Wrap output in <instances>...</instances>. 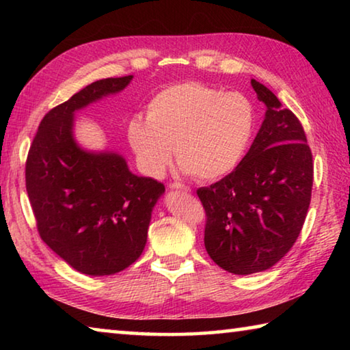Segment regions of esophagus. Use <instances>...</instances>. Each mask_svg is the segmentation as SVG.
<instances>
[{
    "mask_svg": "<svg viewBox=\"0 0 350 350\" xmlns=\"http://www.w3.org/2000/svg\"><path fill=\"white\" fill-rule=\"evenodd\" d=\"M170 188H171V189H180V191H187V193L191 191V188L187 187V185H183V183H180V182L170 183Z\"/></svg>",
    "mask_w": 350,
    "mask_h": 350,
    "instance_id": "esophagus-1",
    "label": "esophagus"
}]
</instances>
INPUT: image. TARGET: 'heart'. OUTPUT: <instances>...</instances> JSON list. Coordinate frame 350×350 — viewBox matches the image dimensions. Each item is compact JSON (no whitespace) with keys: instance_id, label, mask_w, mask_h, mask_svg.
I'll list each match as a JSON object with an SVG mask.
<instances>
[{"instance_id":"obj_1","label":"heart","mask_w":350,"mask_h":350,"mask_svg":"<svg viewBox=\"0 0 350 350\" xmlns=\"http://www.w3.org/2000/svg\"><path fill=\"white\" fill-rule=\"evenodd\" d=\"M258 128L256 106L244 94L199 81L163 88L146 105V118L128 123L139 167L161 177L173 161L200 180L227 176L244 161Z\"/></svg>"}]
</instances>
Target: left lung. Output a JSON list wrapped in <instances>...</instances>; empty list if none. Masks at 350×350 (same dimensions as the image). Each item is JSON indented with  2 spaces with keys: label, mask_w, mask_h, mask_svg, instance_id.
I'll return each instance as SVG.
<instances>
[{
  "label": "left lung",
  "mask_w": 350,
  "mask_h": 350,
  "mask_svg": "<svg viewBox=\"0 0 350 350\" xmlns=\"http://www.w3.org/2000/svg\"><path fill=\"white\" fill-rule=\"evenodd\" d=\"M265 105L262 125L239 167L198 189L206 215L205 248L234 275L264 271L293 247L310 205L312 151L298 117L252 80Z\"/></svg>",
  "instance_id": "obj_1"
}]
</instances>
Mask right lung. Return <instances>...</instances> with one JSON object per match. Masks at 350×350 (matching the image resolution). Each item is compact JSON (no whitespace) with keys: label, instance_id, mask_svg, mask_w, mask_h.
I'll return each mask as SVG.
<instances>
[{"label":"right lung","instance_id":"right-lung-1","mask_svg":"<svg viewBox=\"0 0 350 350\" xmlns=\"http://www.w3.org/2000/svg\"><path fill=\"white\" fill-rule=\"evenodd\" d=\"M133 75L94 81L41 120L26 161V189L47 247L77 271L114 275L139 259L163 183L129 171L112 151L83 150L75 111L125 90Z\"/></svg>","mask_w":350,"mask_h":350}]
</instances>
